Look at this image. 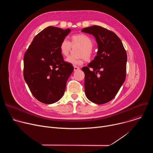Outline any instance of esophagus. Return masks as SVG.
Returning a JSON list of instances; mask_svg holds the SVG:
<instances>
[{
  "instance_id": "34e87169",
  "label": "esophagus",
  "mask_w": 153,
  "mask_h": 153,
  "mask_svg": "<svg viewBox=\"0 0 153 153\" xmlns=\"http://www.w3.org/2000/svg\"><path fill=\"white\" fill-rule=\"evenodd\" d=\"M80 70V68H79V67H76V66H74V71H78V70Z\"/></svg>"
}]
</instances>
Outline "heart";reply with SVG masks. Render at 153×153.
I'll list each match as a JSON object with an SVG mask.
<instances>
[{"label": "heart", "mask_w": 153, "mask_h": 153, "mask_svg": "<svg viewBox=\"0 0 153 153\" xmlns=\"http://www.w3.org/2000/svg\"><path fill=\"white\" fill-rule=\"evenodd\" d=\"M72 45L77 44L82 47L79 52V55L82 56L79 58H75L73 56H68L66 59V62L73 65H81L83 64V59L85 57L86 60L90 59L92 56V47L93 42L92 39L85 34H78L71 37ZM71 43L67 38L63 39L59 46L61 54L63 56H67L71 50ZM84 57H83L82 56Z\"/></svg>", "instance_id": "b5f03b06"}]
</instances>
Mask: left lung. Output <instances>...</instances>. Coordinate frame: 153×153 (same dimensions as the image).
<instances>
[{
	"mask_svg": "<svg viewBox=\"0 0 153 153\" xmlns=\"http://www.w3.org/2000/svg\"><path fill=\"white\" fill-rule=\"evenodd\" d=\"M92 34L97 43L94 59L83 67L86 97L96 104L111 100L123 84L126 77L127 55L122 42L113 32L93 25L82 30Z\"/></svg>",
	"mask_w": 153,
	"mask_h": 153,
	"instance_id": "8db88e82",
	"label": "left lung"
}]
</instances>
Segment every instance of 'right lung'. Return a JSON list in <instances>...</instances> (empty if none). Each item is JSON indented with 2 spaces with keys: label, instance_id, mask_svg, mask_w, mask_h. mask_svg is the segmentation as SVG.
<instances>
[{
  "label": "right lung",
  "instance_id": "obj_1",
  "mask_svg": "<svg viewBox=\"0 0 153 153\" xmlns=\"http://www.w3.org/2000/svg\"><path fill=\"white\" fill-rule=\"evenodd\" d=\"M70 32V28L48 27L34 37L24 55V79L40 102L52 104L64 94L74 67L63 60L59 46Z\"/></svg>",
  "mask_w": 153,
  "mask_h": 153
}]
</instances>
